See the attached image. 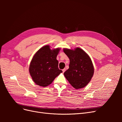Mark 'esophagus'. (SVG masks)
Instances as JSON below:
<instances>
[{
	"label": "esophagus",
	"mask_w": 122,
	"mask_h": 122,
	"mask_svg": "<svg viewBox=\"0 0 122 122\" xmlns=\"http://www.w3.org/2000/svg\"><path fill=\"white\" fill-rule=\"evenodd\" d=\"M65 71H66V69L65 68L64 69H62V72H63V73H64L65 72Z\"/></svg>",
	"instance_id": "1"
}]
</instances>
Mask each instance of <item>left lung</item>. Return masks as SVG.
Returning <instances> with one entry per match:
<instances>
[{"instance_id":"left-lung-1","label":"left lung","mask_w":122,"mask_h":122,"mask_svg":"<svg viewBox=\"0 0 122 122\" xmlns=\"http://www.w3.org/2000/svg\"><path fill=\"white\" fill-rule=\"evenodd\" d=\"M64 52L70 59L69 68L64 73L66 78L76 89L85 87L94 72L90 56L79 48L74 50L64 49Z\"/></svg>"}]
</instances>
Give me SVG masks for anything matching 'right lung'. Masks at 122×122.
Segmentation results:
<instances>
[{"instance_id":"obj_1","label":"right lung","mask_w":122,"mask_h":122,"mask_svg":"<svg viewBox=\"0 0 122 122\" xmlns=\"http://www.w3.org/2000/svg\"><path fill=\"white\" fill-rule=\"evenodd\" d=\"M60 48L51 50L49 46L42 47L36 53L31 61L29 71L34 81L40 86L45 87L62 72L58 67L56 60Z\"/></svg>"}]
</instances>
